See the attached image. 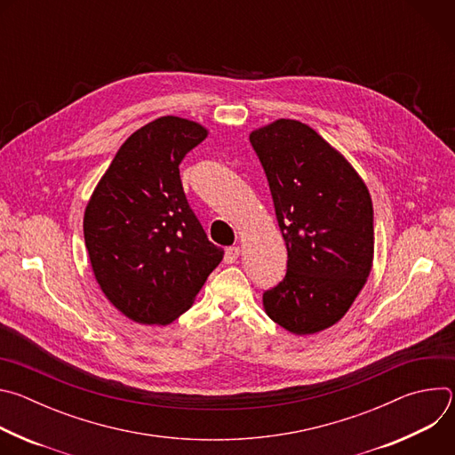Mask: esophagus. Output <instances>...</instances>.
Here are the masks:
<instances>
[{
    "mask_svg": "<svg viewBox=\"0 0 455 455\" xmlns=\"http://www.w3.org/2000/svg\"><path fill=\"white\" fill-rule=\"evenodd\" d=\"M239 253H241V248H239V246H228V248L225 250V263H227V265L235 263Z\"/></svg>",
    "mask_w": 455,
    "mask_h": 455,
    "instance_id": "1",
    "label": "esophagus"
}]
</instances>
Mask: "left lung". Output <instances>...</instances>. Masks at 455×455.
Segmentation results:
<instances>
[{
    "label": "left lung",
    "mask_w": 455,
    "mask_h": 455,
    "mask_svg": "<svg viewBox=\"0 0 455 455\" xmlns=\"http://www.w3.org/2000/svg\"><path fill=\"white\" fill-rule=\"evenodd\" d=\"M288 250L267 315L293 335L337 323L367 283L374 257L371 194L349 160L307 124L279 118L250 133Z\"/></svg>",
    "instance_id": "1"
}]
</instances>
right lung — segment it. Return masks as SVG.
Returning <instances> with one entry per match:
<instances>
[{
  "label": "right lung",
  "mask_w": 455,
  "mask_h": 455,
  "mask_svg": "<svg viewBox=\"0 0 455 455\" xmlns=\"http://www.w3.org/2000/svg\"><path fill=\"white\" fill-rule=\"evenodd\" d=\"M209 129L160 116L129 137L84 211V243L106 299L129 320L167 326L187 311L223 250L190 211L180 180L185 155Z\"/></svg>",
  "instance_id": "obj_1"
}]
</instances>
